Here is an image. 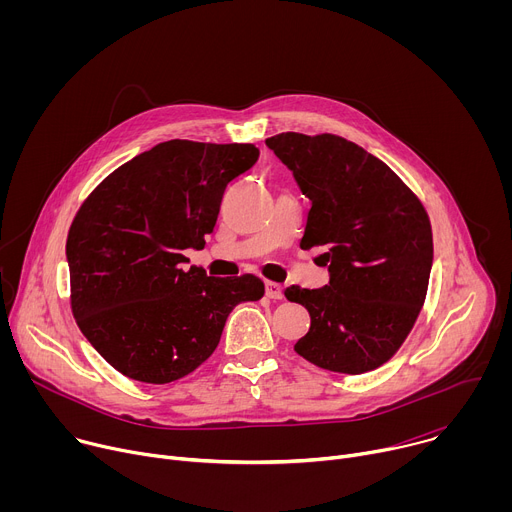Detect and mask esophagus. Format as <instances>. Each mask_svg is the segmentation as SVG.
I'll list each match as a JSON object with an SVG mask.
<instances>
[{"label": "esophagus", "mask_w": 512, "mask_h": 512, "mask_svg": "<svg viewBox=\"0 0 512 512\" xmlns=\"http://www.w3.org/2000/svg\"><path fill=\"white\" fill-rule=\"evenodd\" d=\"M265 296L269 300H281V296H283L281 285L275 281H265Z\"/></svg>", "instance_id": "esophagus-1"}]
</instances>
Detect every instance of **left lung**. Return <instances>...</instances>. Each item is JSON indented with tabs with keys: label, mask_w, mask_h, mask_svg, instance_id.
<instances>
[{
	"label": "left lung",
	"mask_w": 512,
	"mask_h": 512,
	"mask_svg": "<svg viewBox=\"0 0 512 512\" xmlns=\"http://www.w3.org/2000/svg\"><path fill=\"white\" fill-rule=\"evenodd\" d=\"M265 143L310 198L300 247L322 249L330 273L320 289H285L312 320L294 350L326 371H373L399 350L425 302L429 216L385 162L344 137L287 131Z\"/></svg>",
	"instance_id": "8db88e82"
}]
</instances>
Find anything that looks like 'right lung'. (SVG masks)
<instances>
[{
  "label": "right lung",
  "instance_id": "right-lung-1",
  "mask_svg": "<svg viewBox=\"0 0 512 512\" xmlns=\"http://www.w3.org/2000/svg\"><path fill=\"white\" fill-rule=\"evenodd\" d=\"M253 143L170 139L109 174L83 202L66 239L70 308L121 375L152 385L198 369L241 302L261 300L255 275L182 269L204 249L223 194L255 166Z\"/></svg>",
  "mask_w": 512,
  "mask_h": 512
}]
</instances>
